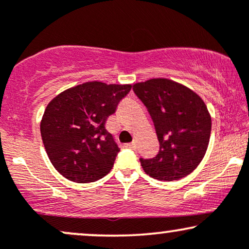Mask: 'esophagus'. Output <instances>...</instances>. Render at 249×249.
Listing matches in <instances>:
<instances>
[{"label": "esophagus", "instance_id": "34e87169", "mask_svg": "<svg viewBox=\"0 0 249 249\" xmlns=\"http://www.w3.org/2000/svg\"><path fill=\"white\" fill-rule=\"evenodd\" d=\"M125 147H127V148H131V150H134V148L137 147V145H136V142H128V144H125Z\"/></svg>", "mask_w": 249, "mask_h": 249}]
</instances>
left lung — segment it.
Here are the masks:
<instances>
[{
    "instance_id": "left-lung-1",
    "label": "left lung",
    "mask_w": 249,
    "mask_h": 249,
    "mask_svg": "<svg viewBox=\"0 0 249 249\" xmlns=\"http://www.w3.org/2000/svg\"><path fill=\"white\" fill-rule=\"evenodd\" d=\"M133 91L147 107L160 144L154 158H141L142 170L164 181L188 176L202 160L210 142L212 119L204 101L167 78L136 83Z\"/></svg>"
}]
</instances>
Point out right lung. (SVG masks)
I'll return each mask as SVG.
<instances>
[{"mask_svg": "<svg viewBox=\"0 0 249 249\" xmlns=\"http://www.w3.org/2000/svg\"><path fill=\"white\" fill-rule=\"evenodd\" d=\"M131 88L87 82L48 104L41 121L42 141L51 164L64 178L87 184L110 172L119 147L105 123Z\"/></svg>", "mask_w": 249, "mask_h": 249, "instance_id": "add662e5", "label": "right lung"}]
</instances>
